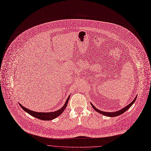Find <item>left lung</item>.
<instances>
[{
  "instance_id": "obj_1",
  "label": "left lung",
  "mask_w": 151,
  "mask_h": 151,
  "mask_svg": "<svg viewBox=\"0 0 151 151\" xmlns=\"http://www.w3.org/2000/svg\"><path fill=\"white\" fill-rule=\"evenodd\" d=\"M137 97V96L135 97V99H134V100H133L131 103H130L128 105L126 106L125 107H124L123 108L119 110V111H115V112H104V111H100V110L98 109L97 108H96L93 105H92V104L91 103V105L92 107L93 108V109H94L96 111H97V112H99V113H100V114H102V115H105V116H107V117H117V116H119V115H120L123 114V113H124V112H126L127 109H129V108L133 105V104L134 103V102L135 101Z\"/></svg>"
}]
</instances>
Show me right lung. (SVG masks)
<instances>
[{
    "mask_svg": "<svg viewBox=\"0 0 151 151\" xmlns=\"http://www.w3.org/2000/svg\"><path fill=\"white\" fill-rule=\"evenodd\" d=\"M69 97H70V95L69 96V97H68V99H66L64 105L59 110L54 111V112H35V111H33L31 110H29L27 108H26L25 107L23 106L20 103H19L20 106H21V108L24 109L25 112H27V113H28L29 115H32V117H36L37 119H39L40 120H46V121H48V120H53L54 119H55L56 117H59V115H60L62 112L65 111V109H66L67 105L68 103V101L69 99Z\"/></svg>",
    "mask_w": 151,
    "mask_h": 151,
    "instance_id": "obj_1",
    "label": "right lung"
}]
</instances>
